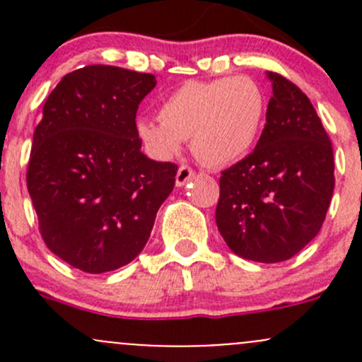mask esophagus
Masks as SVG:
<instances>
[{
	"label": "esophagus",
	"mask_w": 362,
	"mask_h": 362,
	"mask_svg": "<svg viewBox=\"0 0 362 362\" xmlns=\"http://www.w3.org/2000/svg\"><path fill=\"white\" fill-rule=\"evenodd\" d=\"M194 177V170H192L191 166H185V164H182L180 168H178L177 171V177H175V182H177L178 187H182V185L187 184L191 178Z\"/></svg>",
	"instance_id": "34e87169"
}]
</instances>
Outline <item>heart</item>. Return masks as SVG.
Wrapping results in <instances>:
<instances>
[{
    "mask_svg": "<svg viewBox=\"0 0 362 362\" xmlns=\"http://www.w3.org/2000/svg\"><path fill=\"white\" fill-rule=\"evenodd\" d=\"M264 112V93L249 76L191 80L160 103V122L138 119L136 134L156 159L175 158L182 141L191 138L196 158L210 166H222L250 151Z\"/></svg>",
    "mask_w": 362,
    "mask_h": 362,
    "instance_id": "heart-1",
    "label": "heart"
}]
</instances>
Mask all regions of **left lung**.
<instances>
[{"label":"left lung","mask_w":362,"mask_h":362,"mask_svg":"<svg viewBox=\"0 0 362 362\" xmlns=\"http://www.w3.org/2000/svg\"><path fill=\"white\" fill-rule=\"evenodd\" d=\"M273 96L254 151L222 171L215 222L236 255L282 262L322 228L334 191L333 145L296 83L268 73Z\"/></svg>","instance_id":"8db88e82"}]
</instances>
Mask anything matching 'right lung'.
<instances>
[{
	"label": "right lung",
	"mask_w": 362,
	"mask_h": 362,
	"mask_svg": "<svg viewBox=\"0 0 362 362\" xmlns=\"http://www.w3.org/2000/svg\"><path fill=\"white\" fill-rule=\"evenodd\" d=\"M156 76L90 64L68 73L33 134L28 191L50 252L86 273L133 261L175 187L178 166L148 159L136 110Z\"/></svg>",
	"instance_id": "right-lung-1"
}]
</instances>
